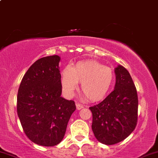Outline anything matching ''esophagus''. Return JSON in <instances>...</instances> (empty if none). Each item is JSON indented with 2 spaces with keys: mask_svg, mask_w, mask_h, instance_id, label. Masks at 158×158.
Wrapping results in <instances>:
<instances>
[{
  "mask_svg": "<svg viewBox=\"0 0 158 158\" xmlns=\"http://www.w3.org/2000/svg\"><path fill=\"white\" fill-rule=\"evenodd\" d=\"M76 107H77V110H81V109H82L83 107H84V106H83L82 104H81L79 103H77V104H76Z\"/></svg>",
  "mask_w": 158,
  "mask_h": 158,
  "instance_id": "34e87169",
  "label": "esophagus"
}]
</instances>
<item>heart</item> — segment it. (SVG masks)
Masks as SVG:
<instances>
[{
	"instance_id": "obj_1",
	"label": "heart",
	"mask_w": 158,
	"mask_h": 158,
	"mask_svg": "<svg viewBox=\"0 0 158 158\" xmlns=\"http://www.w3.org/2000/svg\"><path fill=\"white\" fill-rule=\"evenodd\" d=\"M114 81L113 70L95 60L78 62L73 68L68 65L62 72L61 84L64 94L71 97L78 82L87 99L96 102L104 98Z\"/></svg>"
}]
</instances>
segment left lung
Masks as SVG:
<instances>
[{
	"mask_svg": "<svg viewBox=\"0 0 158 158\" xmlns=\"http://www.w3.org/2000/svg\"><path fill=\"white\" fill-rule=\"evenodd\" d=\"M115 89L99 104L89 107L92 130L100 143L113 145L133 132L138 122V98L130 73L118 65L115 69Z\"/></svg>",
	"mask_w": 158,
	"mask_h": 158,
	"instance_id": "8db88e82",
	"label": "left lung"
}]
</instances>
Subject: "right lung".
Masks as SVG:
<instances>
[{
  "label": "right lung",
  "mask_w": 158,
  "mask_h": 158,
  "mask_svg": "<svg viewBox=\"0 0 158 158\" xmlns=\"http://www.w3.org/2000/svg\"><path fill=\"white\" fill-rule=\"evenodd\" d=\"M57 55L36 61L25 73L18 93L17 111L28 139L54 146L63 139L75 102L61 97L62 84Z\"/></svg>",
  "instance_id": "add662e5"
}]
</instances>
